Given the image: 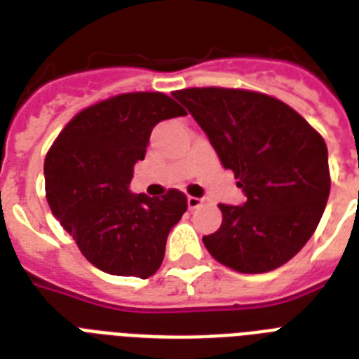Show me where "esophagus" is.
<instances>
[{"label": "esophagus", "instance_id": "obj_1", "mask_svg": "<svg viewBox=\"0 0 359 359\" xmlns=\"http://www.w3.org/2000/svg\"><path fill=\"white\" fill-rule=\"evenodd\" d=\"M203 205V199H199V197H188V208L190 210H196V208H199Z\"/></svg>", "mask_w": 359, "mask_h": 359}]
</instances>
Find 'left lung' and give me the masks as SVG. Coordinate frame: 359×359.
<instances>
[{"instance_id": "obj_1", "label": "left lung", "mask_w": 359, "mask_h": 359, "mask_svg": "<svg viewBox=\"0 0 359 359\" xmlns=\"http://www.w3.org/2000/svg\"><path fill=\"white\" fill-rule=\"evenodd\" d=\"M205 130L244 207L218 205L222 227L203 236L208 253L240 273L290 261L313 236L330 196L328 149L300 114L264 93L227 87L173 91Z\"/></svg>"}]
</instances>
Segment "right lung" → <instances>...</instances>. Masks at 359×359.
<instances>
[{"instance_id":"1","label":"right lung","mask_w":359,"mask_h":359,"mask_svg":"<svg viewBox=\"0 0 359 359\" xmlns=\"http://www.w3.org/2000/svg\"><path fill=\"white\" fill-rule=\"evenodd\" d=\"M180 115L182 106L163 93H123L76 114L48 151V205L102 272L147 279L162 264L169 231L188 208L186 196H134L128 184L152 128Z\"/></svg>"}]
</instances>
